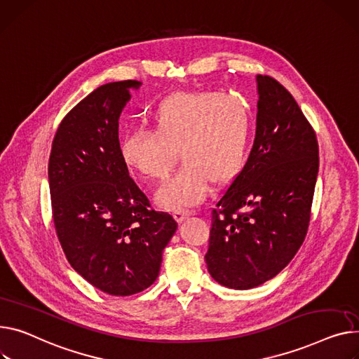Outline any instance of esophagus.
<instances>
[{
    "label": "esophagus",
    "instance_id": "1",
    "mask_svg": "<svg viewBox=\"0 0 359 359\" xmlns=\"http://www.w3.org/2000/svg\"><path fill=\"white\" fill-rule=\"evenodd\" d=\"M190 215H192V210L189 209H180V210H176L175 212V218L177 222H183L186 218H189Z\"/></svg>",
    "mask_w": 359,
    "mask_h": 359
}]
</instances>
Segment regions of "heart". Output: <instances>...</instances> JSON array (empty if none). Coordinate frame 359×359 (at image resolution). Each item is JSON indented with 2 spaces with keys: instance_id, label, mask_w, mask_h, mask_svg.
<instances>
[{
  "instance_id": "1",
  "label": "heart",
  "mask_w": 359,
  "mask_h": 359,
  "mask_svg": "<svg viewBox=\"0 0 359 359\" xmlns=\"http://www.w3.org/2000/svg\"><path fill=\"white\" fill-rule=\"evenodd\" d=\"M151 126L126 134L119 154L140 176L164 180L179 150L183 164L157 194L164 208L194 206L205 198L209 182L228 183L243 169L250 116L240 101L219 92L173 93L154 107Z\"/></svg>"
}]
</instances>
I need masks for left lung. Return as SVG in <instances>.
I'll return each mask as SVG.
<instances>
[{"instance_id":"1","label":"left lung","mask_w":359,"mask_h":359,"mask_svg":"<svg viewBox=\"0 0 359 359\" xmlns=\"http://www.w3.org/2000/svg\"><path fill=\"white\" fill-rule=\"evenodd\" d=\"M250 157L212 209L205 255L215 281L235 290L276 277L303 244L319 170V146L292 93L257 75Z\"/></svg>"}]
</instances>
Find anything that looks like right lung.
Returning <instances> with one entry per match:
<instances>
[{"label": "right lung", "instance_id": "obj_1", "mask_svg": "<svg viewBox=\"0 0 359 359\" xmlns=\"http://www.w3.org/2000/svg\"><path fill=\"white\" fill-rule=\"evenodd\" d=\"M138 81L105 83L62 119L49 158L56 233L74 270L112 296L146 290L177 229L151 208L119 154L118 119Z\"/></svg>", "mask_w": 359, "mask_h": 359}]
</instances>
